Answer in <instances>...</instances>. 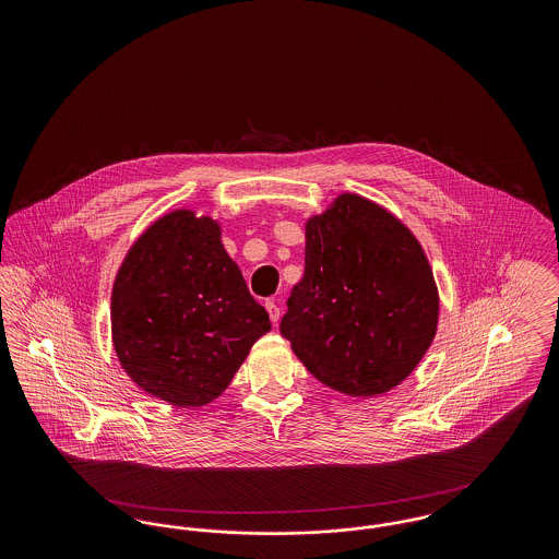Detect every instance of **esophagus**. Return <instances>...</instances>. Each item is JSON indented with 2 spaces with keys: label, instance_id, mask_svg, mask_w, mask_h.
Here are the masks:
<instances>
[{
  "label": "esophagus",
  "instance_id": "34e87169",
  "mask_svg": "<svg viewBox=\"0 0 559 559\" xmlns=\"http://www.w3.org/2000/svg\"><path fill=\"white\" fill-rule=\"evenodd\" d=\"M266 310L267 314H270V320L276 324L278 319H281V308L276 306V301H274V299H266Z\"/></svg>",
  "mask_w": 559,
  "mask_h": 559
}]
</instances>
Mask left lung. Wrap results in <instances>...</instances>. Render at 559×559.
<instances>
[{
    "instance_id": "1",
    "label": "left lung",
    "mask_w": 559,
    "mask_h": 559,
    "mask_svg": "<svg viewBox=\"0 0 559 559\" xmlns=\"http://www.w3.org/2000/svg\"><path fill=\"white\" fill-rule=\"evenodd\" d=\"M424 249L394 215L344 194L306 226V267L281 335L320 383L347 396L399 385L436 335Z\"/></svg>"
}]
</instances>
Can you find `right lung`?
<instances>
[{"label": "right lung", "instance_id": "1", "mask_svg": "<svg viewBox=\"0 0 559 559\" xmlns=\"http://www.w3.org/2000/svg\"><path fill=\"white\" fill-rule=\"evenodd\" d=\"M112 342L148 394L178 406L217 399L270 331L210 217L174 212L132 247L112 289Z\"/></svg>", "mask_w": 559, "mask_h": 559}]
</instances>
